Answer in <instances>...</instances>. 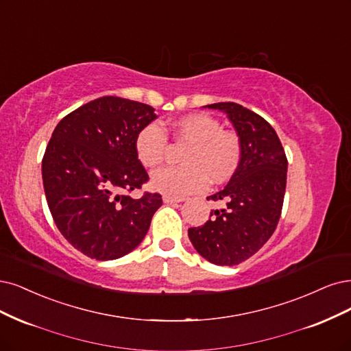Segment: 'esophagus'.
Listing matches in <instances>:
<instances>
[{
  "label": "esophagus",
  "mask_w": 351,
  "mask_h": 351,
  "mask_svg": "<svg viewBox=\"0 0 351 351\" xmlns=\"http://www.w3.org/2000/svg\"><path fill=\"white\" fill-rule=\"evenodd\" d=\"M164 203L167 204H173V203H180V202H184L186 199L184 197H173V196H164L162 197Z\"/></svg>",
  "instance_id": "esophagus-1"
}]
</instances>
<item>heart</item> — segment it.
Wrapping results in <instances>:
<instances>
[{
	"label": "heart",
	"instance_id": "obj_1",
	"mask_svg": "<svg viewBox=\"0 0 351 351\" xmlns=\"http://www.w3.org/2000/svg\"><path fill=\"white\" fill-rule=\"evenodd\" d=\"M174 138L189 147L181 155L183 165L165 167L152 174L155 190L170 196H186L203 190L210 183L219 184L231 178L243 158V143L237 132L223 129L216 117L195 113L173 123ZM168 151V136L158 123L143 126L135 138V152L147 168L158 167Z\"/></svg>",
	"mask_w": 351,
	"mask_h": 351
}]
</instances>
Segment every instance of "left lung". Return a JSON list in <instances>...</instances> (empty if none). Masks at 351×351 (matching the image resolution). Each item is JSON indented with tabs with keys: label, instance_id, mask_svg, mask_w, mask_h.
<instances>
[{
	"label": "left lung",
	"instance_id": "obj_1",
	"mask_svg": "<svg viewBox=\"0 0 351 351\" xmlns=\"http://www.w3.org/2000/svg\"><path fill=\"white\" fill-rule=\"evenodd\" d=\"M228 114L243 143V158L226 187L208 200L226 202L210 219L189 229L193 247L217 265H237L254 256L279 223L287 174L282 142L267 120L237 103L206 106Z\"/></svg>",
	"mask_w": 351,
	"mask_h": 351
}]
</instances>
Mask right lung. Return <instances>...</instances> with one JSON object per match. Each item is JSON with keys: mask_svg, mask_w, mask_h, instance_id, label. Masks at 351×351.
I'll return each mask as SVG.
<instances>
[{"mask_svg": "<svg viewBox=\"0 0 351 351\" xmlns=\"http://www.w3.org/2000/svg\"><path fill=\"white\" fill-rule=\"evenodd\" d=\"M154 110L106 95L66 114L53 130L42 160L47 206L60 234L84 256L101 261L126 256L162 204L160 193L129 196L149 180L135 138L156 117Z\"/></svg>", "mask_w": 351, "mask_h": 351, "instance_id": "right-lung-1", "label": "right lung"}]
</instances>
